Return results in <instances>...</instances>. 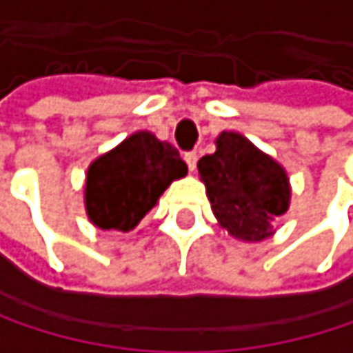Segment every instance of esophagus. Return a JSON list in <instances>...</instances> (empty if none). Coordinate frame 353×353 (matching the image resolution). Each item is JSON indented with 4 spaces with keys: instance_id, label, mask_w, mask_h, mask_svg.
Returning <instances> with one entry per match:
<instances>
[{
    "instance_id": "obj_1",
    "label": "esophagus",
    "mask_w": 353,
    "mask_h": 353,
    "mask_svg": "<svg viewBox=\"0 0 353 353\" xmlns=\"http://www.w3.org/2000/svg\"><path fill=\"white\" fill-rule=\"evenodd\" d=\"M183 159H185V163H188V170H190V172H194V170H196V163H198V155H196V151H188V153L183 155Z\"/></svg>"
}]
</instances>
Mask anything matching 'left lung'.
Returning <instances> with one entry per match:
<instances>
[{"instance_id": "left-lung-1", "label": "left lung", "mask_w": 353, "mask_h": 353, "mask_svg": "<svg viewBox=\"0 0 353 353\" xmlns=\"http://www.w3.org/2000/svg\"><path fill=\"white\" fill-rule=\"evenodd\" d=\"M198 172L214 216L237 239H265L270 223L288 208L286 172L237 132H223L216 151L198 161Z\"/></svg>"}]
</instances>
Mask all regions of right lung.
<instances>
[{
	"label": "right lung",
	"mask_w": 353,
	"mask_h": 353,
	"mask_svg": "<svg viewBox=\"0 0 353 353\" xmlns=\"http://www.w3.org/2000/svg\"><path fill=\"white\" fill-rule=\"evenodd\" d=\"M188 174L176 147L137 132L90 165L85 208L94 225L128 233L157 204L165 188Z\"/></svg>",
	"instance_id": "obj_1"
}]
</instances>
